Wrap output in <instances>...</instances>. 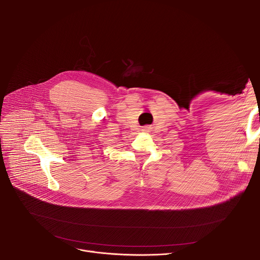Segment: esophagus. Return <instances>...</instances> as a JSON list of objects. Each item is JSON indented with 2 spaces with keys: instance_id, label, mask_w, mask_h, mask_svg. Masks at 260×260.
<instances>
[{
  "instance_id": "34e87169",
  "label": "esophagus",
  "mask_w": 260,
  "mask_h": 260,
  "mask_svg": "<svg viewBox=\"0 0 260 260\" xmlns=\"http://www.w3.org/2000/svg\"><path fill=\"white\" fill-rule=\"evenodd\" d=\"M149 129H151V127L149 126H144V128H143V131H145V132H148Z\"/></svg>"
}]
</instances>
